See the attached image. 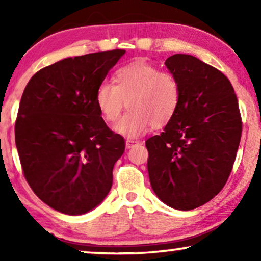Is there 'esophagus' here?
<instances>
[{
    "mask_svg": "<svg viewBox=\"0 0 261 261\" xmlns=\"http://www.w3.org/2000/svg\"><path fill=\"white\" fill-rule=\"evenodd\" d=\"M139 144H140V141L133 140V139H127V140H126V147L127 148H132V147H134L135 145H139Z\"/></svg>",
    "mask_w": 261,
    "mask_h": 261,
    "instance_id": "esophagus-1",
    "label": "esophagus"
}]
</instances>
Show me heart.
Listing matches in <instances>:
<instances>
[{
	"mask_svg": "<svg viewBox=\"0 0 261 261\" xmlns=\"http://www.w3.org/2000/svg\"><path fill=\"white\" fill-rule=\"evenodd\" d=\"M96 106L108 122H115L124 102L128 112L114 126L117 134L137 138L152 126L163 127L176 115L180 102L177 77L145 62L120 67L114 84L103 82L96 91Z\"/></svg>",
	"mask_w": 261,
	"mask_h": 261,
	"instance_id": "b5f03b06",
	"label": "heart"
}]
</instances>
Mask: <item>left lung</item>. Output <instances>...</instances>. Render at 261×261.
Masks as SVG:
<instances>
[{
	"label": "left lung",
	"instance_id": "1",
	"mask_svg": "<svg viewBox=\"0 0 261 261\" xmlns=\"http://www.w3.org/2000/svg\"><path fill=\"white\" fill-rule=\"evenodd\" d=\"M165 65L180 85L176 115L145 142L149 183L160 201L177 210L198 208L226 184L241 138V116L230 82L190 55Z\"/></svg>",
	"mask_w": 261,
	"mask_h": 261
}]
</instances>
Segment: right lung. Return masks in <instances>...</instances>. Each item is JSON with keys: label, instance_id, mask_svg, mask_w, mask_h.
<instances>
[{"label": "right lung", "instance_id": "right-lung-1", "mask_svg": "<svg viewBox=\"0 0 261 261\" xmlns=\"http://www.w3.org/2000/svg\"><path fill=\"white\" fill-rule=\"evenodd\" d=\"M126 51L69 57L38 71L21 97L15 144L26 180L57 212L82 215L101 204L124 140L107 127L96 91Z\"/></svg>", "mask_w": 261, "mask_h": 261}]
</instances>
